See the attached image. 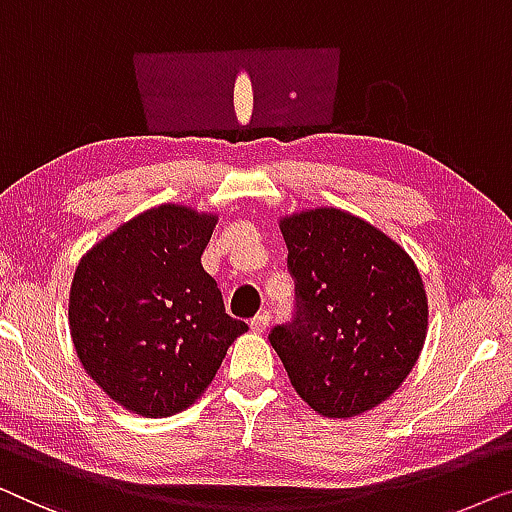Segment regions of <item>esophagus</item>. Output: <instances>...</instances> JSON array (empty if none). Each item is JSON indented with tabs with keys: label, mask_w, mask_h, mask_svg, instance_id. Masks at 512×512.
<instances>
[{
	"label": "esophagus",
	"mask_w": 512,
	"mask_h": 512,
	"mask_svg": "<svg viewBox=\"0 0 512 512\" xmlns=\"http://www.w3.org/2000/svg\"><path fill=\"white\" fill-rule=\"evenodd\" d=\"M269 322H271V318L266 313H259V315H255L253 320H250V329L255 331V334H264L266 329H269Z\"/></svg>",
	"instance_id": "esophagus-1"
}]
</instances>
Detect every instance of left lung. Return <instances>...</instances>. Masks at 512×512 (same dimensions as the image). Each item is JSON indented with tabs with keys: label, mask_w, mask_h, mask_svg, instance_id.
<instances>
[{
	"label": "left lung",
	"mask_w": 512,
	"mask_h": 512,
	"mask_svg": "<svg viewBox=\"0 0 512 512\" xmlns=\"http://www.w3.org/2000/svg\"><path fill=\"white\" fill-rule=\"evenodd\" d=\"M301 313L269 341L301 399L325 417H355L399 390L420 359L429 301L397 241L343 208L278 220Z\"/></svg>",
	"instance_id": "8db88e82"
}]
</instances>
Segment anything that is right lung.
<instances>
[{"instance_id":"obj_1","label":"right lung","mask_w":512,"mask_h":512,"mask_svg":"<svg viewBox=\"0 0 512 512\" xmlns=\"http://www.w3.org/2000/svg\"><path fill=\"white\" fill-rule=\"evenodd\" d=\"M218 213L160 204L81 257L69 287L78 362L106 397L143 417L192 406L248 325L229 318L201 255Z\"/></svg>"}]
</instances>
